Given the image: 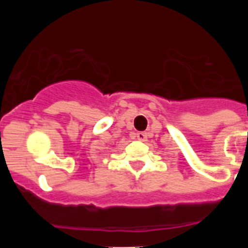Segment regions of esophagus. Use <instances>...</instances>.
<instances>
[{
	"instance_id": "34e87169",
	"label": "esophagus",
	"mask_w": 248,
	"mask_h": 248,
	"mask_svg": "<svg viewBox=\"0 0 248 248\" xmlns=\"http://www.w3.org/2000/svg\"><path fill=\"white\" fill-rule=\"evenodd\" d=\"M137 138L140 141H145L148 139V134H146L145 131H139V133H137Z\"/></svg>"
}]
</instances>
